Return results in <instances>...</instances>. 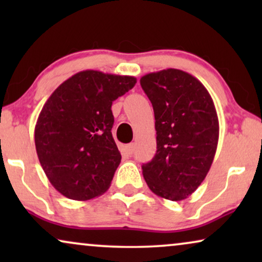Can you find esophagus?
<instances>
[{
  "label": "esophagus",
  "instance_id": "1",
  "mask_svg": "<svg viewBox=\"0 0 262 262\" xmlns=\"http://www.w3.org/2000/svg\"><path fill=\"white\" fill-rule=\"evenodd\" d=\"M124 151L127 154V155H132V152H134V143L132 144H127L124 146Z\"/></svg>",
  "mask_w": 262,
  "mask_h": 262
}]
</instances>
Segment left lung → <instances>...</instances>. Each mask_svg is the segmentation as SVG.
<instances>
[{
  "instance_id": "obj_1",
  "label": "left lung",
  "mask_w": 262,
  "mask_h": 262,
  "mask_svg": "<svg viewBox=\"0 0 262 262\" xmlns=\"http://www.w3.org/2000/svg\"><path fill=\"white\" fill-rule=\"evenodd\" d=\"M141 85L151 101L157 143L154 159L142 166L143 177L156 195L180 202L199 187L213 162L216 107L202 82L186 71L146 74Z\"/></svg>"
}]
</instances>
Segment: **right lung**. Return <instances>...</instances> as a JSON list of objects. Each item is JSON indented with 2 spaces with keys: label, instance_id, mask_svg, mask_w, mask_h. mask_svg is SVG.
<instances>
[{
  "label": "right lung",
  "instance_id": "right-lung-1",
  "mask_svg": "<svg viewBox=\"0 0 262 262\" xmlns=\"http://www.w3.org/2000/svg\"><path fill=\"white\" fill-rule=\"evenodd\" d=\"M136 77L84 70L64 81L45 102L34 128L38 159L51 185L74 200L101 195L121 155L112 136V102Z\"/></svg>",
  "mask_w": 262,
  "mask_h": 262
}]
</instances>
